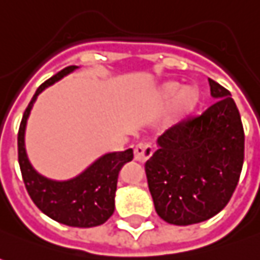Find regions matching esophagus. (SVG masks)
Masks as SVG:
<instances>
[{
  "mask_svg": "<svg viewBox=\"0 0 260 260\" xmlns=\"http://www.w3.org/2000/svg\"><path fill=\"white\" fill-rule=\"evenodd\" d=\"M152 152H154V149H152V145H149V144H138L135 149H134V157L135 159L138 161V162H145L148 158L152 155Z\"/></svg>",
  "mask_w": 260,
  "mask_h": 260,
  "instance_id": "1",
  "label": "esophagus"
}]
</instances>
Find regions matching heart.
<instances>
[{
  "label": "heart",
  "instance_id": "1",
  "mask_svg": "<svg viewBox=\"0 0 260 260\" xmlns=\"http://www.w3.org/2000/svg\"><path fill=\"white\" fill-rule=\"evenodd\" d=\"M159 98L162 101H173L171 102V116L180 118L188 113L199 102V93L194 87H181L178 83H167L162 86Z\"/></svg>",
  "mask_w": 260,
  "mask_h": 260
}]
</instances>
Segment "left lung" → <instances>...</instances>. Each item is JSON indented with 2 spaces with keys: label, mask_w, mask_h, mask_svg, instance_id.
<instances>
[{
  "label": "left lung",
  "mask_w": 260,
  "mask_h": 260,
  "mask_svg": "<svg viewBox=\"0 0 260 260\" xmlns=\"http://www.w3.org/2000/svg\"><path fill=\"white\" fill-rule=\"evenodd\" d=\"M214 103L162 134L145 162L157 214L170 224L188 226L224 209L239 183L245 132L232 94L209 79Z\"/></svg>",
  "instance_id": "left-lung-1"
}]
</instances>
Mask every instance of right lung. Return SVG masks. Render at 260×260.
Instances as JSON below:
<instances>
[{
	"label": "right lung",
	"instance_id": "right-lung-1",
	"mask_svg": "<svg viewBox=\"0 0 260 260\" xmlns=\"http://www.w3.org/2000/svg\"><path fill=\"white\" fill-rule=\"evenodd\" d=\"M79 66H69L50 77L36 90L23 115L18 131V162L25 188L34 204L50 219L72 228H93L103 224L115 211L118 174L123 164L134 158L132 149L103 154L89 167L69 180H53L40 174L28 159L25 128L37 96Z\"/></svg>",
	"mask_w": 260,
	"mask_h": 260
}]
</instances>
